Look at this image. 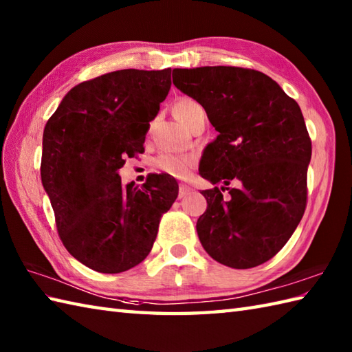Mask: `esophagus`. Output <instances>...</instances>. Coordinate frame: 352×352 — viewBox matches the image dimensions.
<instances>
[{
  "mask_svg": "<svg viewBox=\"0 0 352 352\" xmlns=\"http://www.w3.org/2000/svg\"><path fill=\"white\" fill-rule=\"evenodd\" d=\"M192 192V189L189 188L188 184H180V188H178V198H184V197H188L189 193Z\"/></svg>",
  "mask_w": 352,
  "mask_h": 352,
  "instance_id": "1",
  "label": "esophagus"
}]
</instances>
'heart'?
<instances>
[{
	"instance_id": "b5f03b06",
	"label": "heart",
	"mask_w": 352,
	"mask_h": 352,
	"mask_svg": "<svg viewBox=\"0 0 352 352\" xmlns=\"http://www.w3.org/2000/svg\"><path fill=\"white\" fill-rule=\"evenodd\" d=\"M203 113H206L204 107L193 98H182L178 100L174 106L175 118L178 119V122L186 126V129L193 122V119ZM153 163L157 169H160L164 174L184 180V178H188L190 175V172L195 169L197 159L189 154L163 153L160 155H157Z\"/></svg>"
}]
</instances>
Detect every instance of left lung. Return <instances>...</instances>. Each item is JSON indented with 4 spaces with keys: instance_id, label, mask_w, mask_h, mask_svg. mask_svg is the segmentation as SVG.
Returning <instances> with one entry per match:
<instances>
[{
    "instance_id": "obj_1",
    "label": "left lung",
    "mask_w": 352,
    "mask_h": 352,
    "mask_svg": "<svg viewBox=\"0 0 352 352\" xmlns=\"http://www.w3.org/2000/svg\"><path fill=\"white\" fill-rule=\"evenodd\" d=\"M177 89L204 107L218 138L199 174L219 188L201 193L197 231L208 256L248 269L271 260L294 234L307 206L311 140L298 102L266 74L237 66L174 69Z\"/></svg>"
}]
</instances>
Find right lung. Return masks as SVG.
Returning <instances> with one entry per match:
<instances>
[{
  "label": "right lung",
  "instance_id": "right-lung-1",
  "mask_svg": "<svg viewBox=\"0 0 352 352\" xmlns=\"http://www.w3.org/2000/svg\"><path fill=\"white\" fill-rule=\"evenodd\" d=\"M170 69H121L72 87L43 130L41 177L65 248L101 274L138 266L151 251L178 184L151 174L124 186L118 169L144 153Z\"/></svg>",
  "mask_w": 352,
  "mask_h": 352
}]
</instances>
